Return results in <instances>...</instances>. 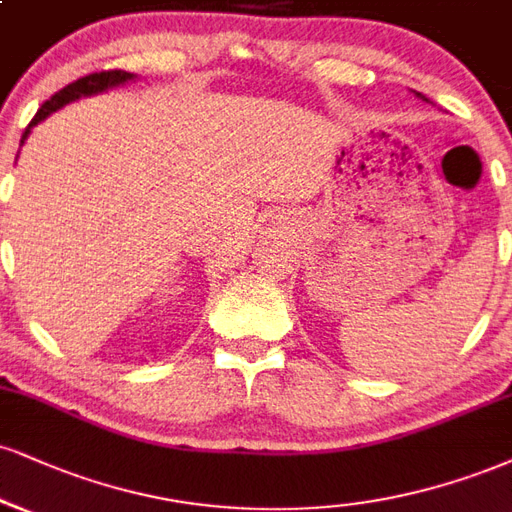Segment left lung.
<instances>
[{"label": "left lung", "instance_id": "obj_1", "mask_svg": "<svg viewBox=\"0 0 512 512\" xmlns=\"http://www.w3.org/2000/svg\"><path fill=\"white\" fill-rule=\"evenodd\" d=\"M417 97H422V95H420V92H417ZM422 100H424V97H422Z\"/></svg>", "mask_w": 512, "mask_h": 512}]
</instances>
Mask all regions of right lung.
I'll return each mask as SVG.
<instances>
[{"label": "right lung", "mask_w": 512, "mask_h": 512, "mask_svg": "<svg viewBox=\"0 0 512 512\" xmlns=\"http://www.w3.org/2000/svg\"><path fill=\"white\" fill-rule=\"evenodd\" d=\"M133 73H126L121 69H114V71H100V73H88V76L73 80V83L66 85V88H61L59 92H54L49 100L42 104V107L38 109V114H35V119L28 123L26 133H23L21 138V145L26 143L30 128L35 126V123H40L42 119H47L49 114L57 112L59 107H64V104H69L73 100H78V97H85V95H95V92H102L107 88H114V85H121L126 83V80H131Z\"/></svg>", "instance_id": "right-lung-1"}]
</instances>
